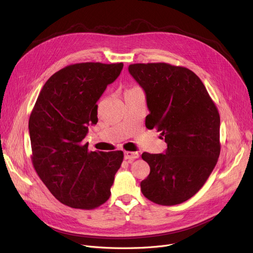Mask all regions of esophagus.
Wrapping results in <instances>:
<instances>
[{
    "label": "esophagus",
    "instance_id": "1",
    "mask_svg": "<svg viewBox=\"0 0 253 253\" xmlns=\"http://www.w3.org/2000/svg\"><path fill=\"white\" fill-rule=\"evenodd\" d=\"M139 157V154L137 152H125L124 153V159L125 160H134Z\"/></svg>",
    "mask_w": 253,
    "mask_h": 253
}]
</instances>
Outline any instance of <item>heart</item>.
<instances>
[{"label": "heart", "instance_id": "b5f03b06", "mask_svg": "<svg viewBox=\"0 0 253 253\" xmlns=\"http://www.w3.org/2000/svg\"><path fill=\"white\" fill-rule=\"evenodd\" d=\"M138 87H131V88H129V89H127L126 91H130V90H133V89H137Z\"/></svg>", "mask_w": 253, "mask_h": 253}]
</instances>
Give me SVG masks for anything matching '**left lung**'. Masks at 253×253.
Here are the masks:
<instances>
[{
	"label": "left lung",
	"mask_w": 253,
	"mask_h": 253,
	"mask_svg": "<svg viewBox=\"0 0 253 253\" xmlns=\"http://www.w3.org/2000/svg\"><path fill=\"white\" fill-rule=\"evenodd\" d=\"M128 70L147 95L145 126L161 132L167 143L166 154L141 155L151 168L141 193L159 205L180 204L203 187L217 163V108L200 78L183 66L134 63Z\"/></svg>",
	"instance_id": "1"
}]
</instances>
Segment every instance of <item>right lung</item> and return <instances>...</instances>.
Here are the masks:
<instances>
[{
	"mask_svg": "<svg viewBox=\"0 0 253 253\" xmlns=\"http://www.w3.org/2000/svg\"><path fill=\"white\" fill-rule=\"evenodd\" d=\"M122 69V62L68 65L48 79L37 98L29 121L33 166L66 206L94 209L111 196L124 154L89 152L84 138L97 123V100Z\"/></svg>",
	"mask_w": 253,
	"mask_h": 253,
	"instance_id": "right-lung-1",
	"label": "right lung"
}]
</instances>
